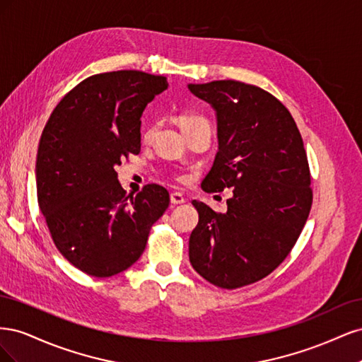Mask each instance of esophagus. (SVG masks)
<instances>
[{"label": "esophagus", "mask_w": 362, "mask_h": 362, "mask_svg": "<svg viewBox=\"0 0 362 362\" xmlns=\"http://www.w3.org/2000/svg\"><path fill=\"white\" fill-rule=\"evenodd\" d=\"M184 202H185V199H184V196L181 193H178V192L170 193V204L180 205V204H184Z\"/></svg>", "instance_id": "esophagus-1"}]
</instances>
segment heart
I'll use <instances>...</instances> for the list:
<instances>
[{
    "label": "heart",
    "instance_id": "b5f03b06",
    "mask_svg": "<svg viewBox=\"0 0 362 362\" xmlns=\"http://www.w3.org/2000/svg\"><path fill=\"white\" fill-rule=\"evenodd\" d=\"M178 124L181 127V129L184 131H190L196 127H201V125H205V127H210V124H208V120L198 115V113H190V112H184L178 116ZM154 129L156 127L154 125H149L144 129V133H141V140L144 141H149L152 139V134H154Z\"/></svg>",
    "mask_w": 362,
    "mask_h": 362
}]
</instances>
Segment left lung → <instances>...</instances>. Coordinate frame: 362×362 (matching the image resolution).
<instances>
[{
    "label": "left lung",
    "instance_id": "left-lung-1",
    "mask_svg": "<svg viewBox=\"0 0 362 362\" xmlns=\"http://www.w3.org/2000/svg\"><path fill=\"white\" fill-rule=\"evenodd\" d=\"M189 89L217 117L218 151L202 189H233L226 213L192 202L199 222L189 240L190 262L216 287H245L287 258L308 218L313 190L303 140L286 105L257 86L221 80Z\"/></svg>",
    "mask_w": 362,
    "mask_h": 362
}]
</instances>
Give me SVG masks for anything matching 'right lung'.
<instances>
[{"label": "right lung", "instance_id": "1", "mask_svg": "<svg viewBox=\"0 0 362 362\" xmlns=\"http://www.w3.org/2000/svg\"><path fill=\"white\" fill-rule=\"evenodd\" d=\"M166 89V76L141 71L92 75L63 96L42 131L39 208L60 254L87 275L107 278L133 266L169 206L157 184L127 196L115 170L140 152L141 113Z\"/></svg>", "mask_w": 362, "mask_h": 362}]
</instances>
